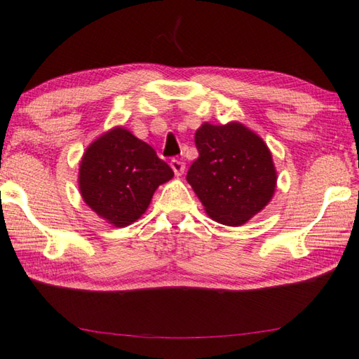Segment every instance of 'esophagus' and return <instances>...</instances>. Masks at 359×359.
I'll use <instances>...</instances> for the list:
<instances>
[{"mask_svg": "<svg viewBox=\"0 0 359 359\" xmlns=\"http://www.w3.org/2000/svg\"><path fill=\"white\" fill-rule=\"evenodd\" d=\"M171 168H172V171H174V174L177 175H182L184 174V171H185V165H184V161H180V160H171Z\"/></svg>", "mask_w": 359, "mask_h": 359, "instance_id": "obj_1", "label": "esophagus"}]
</instances>
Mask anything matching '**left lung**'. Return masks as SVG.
Here are the masks:
<instances>
[{
	"label": "left lung",
	"mask_w": 359,
	"mask_h": 359,
	"mask_svg": "<svg viewBox=\"0 0 359 359\" xmlns=\"http://www.w3.org/2000/svg\"><path fill=\"white\" fill-rule=\"evenodd\" d=\"M199 157L187 180L213 221L238 227L268 205L277 187L272 154L244 124L203 123L194 133Z\"/></svg>",
	"instance_id": "obj_1"
}]
</instances>
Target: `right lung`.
<instances>
[{"label":"right lung","mask_w":359,"mask_h":359,"mask_svg":"<svg viewBox=\"0 0 359 359\" xmlns=\"http://www.w3.org/2000/svg\"><path fill=\"white\" fill-rule=\"evenodd\" d=\"M172 175L149 144L116 126L83 152L77 182L83 202L97 216L126 227L146 213L156 189Z\"/></svg>","instance_id":"1"}]
</instances>
